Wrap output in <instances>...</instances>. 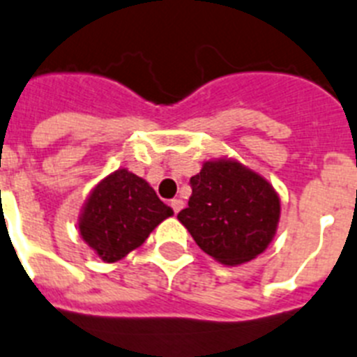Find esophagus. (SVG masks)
Wrapping results in <instances>:
<instances>
[{
	"label": "esophagus",
	"instance_id": "34e87169",
	"mask_svg": "<svg viewBox=\"0 0 357 357\" xmlns=\"http://www.w3.org/2000/svg\"><path fill=\"white\" fill-rule=\"evenodd\" d=\"M170 206H172V210H174V213H178L179 210L183 208V201H181V199H178V197H176V199L170 201Z\"/></svg>",
	"mask_w": 357,
	"mask_h": 357
}]
</instances>
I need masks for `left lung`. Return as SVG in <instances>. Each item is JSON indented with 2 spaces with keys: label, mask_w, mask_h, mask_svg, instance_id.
I'll list each match as a JSON object with an SVG mask.
<instances>
[{
  "label": "left lung",
  "mask_w": 357,
  "mask_h": 357,
  "mask_svg": "<svg viewBox=\"0 0 357 357\" xmlns=\"http://www.w3.org/2000/svg\"><path fill=\"white\" fill-rule=\"evenodd\" d=\"M192 196L178 219L204 253L226 266L255 259L280 217L277 192L237 161H206L190 178Z\"/></svg>",
  "instance_id": "8db88e82"
}]
</instances>
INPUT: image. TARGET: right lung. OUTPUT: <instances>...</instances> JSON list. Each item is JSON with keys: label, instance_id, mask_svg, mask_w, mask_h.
Wrapping results in <instances>:
<instances>
[{"label": "right lung", "instance_id": "1", "mask_svg": "<svg viewBox=\"0 0 357 357\" xmlns=\"http://www.w3.org/2000/svg\"><path fill=\"white\" fill-rule=\"evenodd\" d=\"M172 215L153 187L142 178L116 170L89 196L79 230L105 262H116L140 248L163 219Z\"/></svg>", "mask_w": 357, "mask_h": 357}]
</instances>
